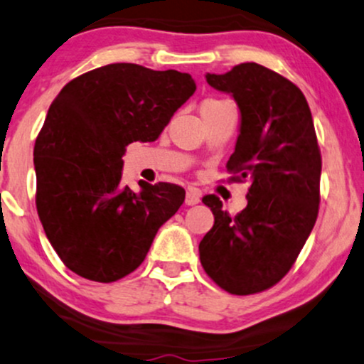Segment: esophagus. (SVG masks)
Segmentation results:
<instances>
[{
	"label": "esophagus",
	"instance_id": "34e87169",
	"mask_svg": "<svg viewBox=\"0 0 364 364\" xmlns=\"http://www.w3.org/2000/svg\"><path fill=\"white\" fill-rule=\"evenodd\" d=\"M200 200H201V196H200V193H198L196 190H188L186 191V198H185V203L186 205H196V203H200Z\"/></svg>",
	"mask_w": 364,
	"mask_h": 364
}]
</instances>
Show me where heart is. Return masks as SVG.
<instances>
[{"label":"heart","instance_id":"heart-1","mask_svg":"<svg viewBox=\"0 0 364 364\" xmlns=\"http://www.w3.org/2000/svg\"><path fill=\"white\" fill-rule=\"evenodd\" d=\"M210 102H216V100H213V99H210V100H205L203 104H210Z\"/></svg>","mask_w":364,"mask_h":364}]
</instances>
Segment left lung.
Masks as SVG:
<instances>
[{"label":"left lung","mask_w":364,"mask_h":364,"mask_svg":"<svg viewBox=\"0 0 364 364\" xmlns=\"http://www.w3.org/2000/svg\"><path fill=\"white\" fill-rule=\"evenodd\" d=\"M206 82L237 100L242 126L227 171L230 181L250 186L237 215L216 195L203 198L215 223L200 242V260L223 291L250 296L280 282L311 235L323 159L304 94L284 75L248 62Z\"/></svg>","instance_id":"8db88e82"}]
</instances>
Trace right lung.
<instances>
[{
	"label": "right lung",
	"instance_id": "1",
	"mask_svg": "<svg viewBox=\"0 0 364 364\" xmlns=\"http://www.w3.org/2000/svg\"><path fill=\"white\" fill-rule=\"evenodd\" d=\"M190 73L110 63L82 73L50 105L33 149L36 211L67 269L116 282L148 255L161 225L185 201L173 183L122 185V154L159 137L195 94Z\"/></svg>",
	"mask_w": 364,
	"mask_h": 364
}]
</instances>
